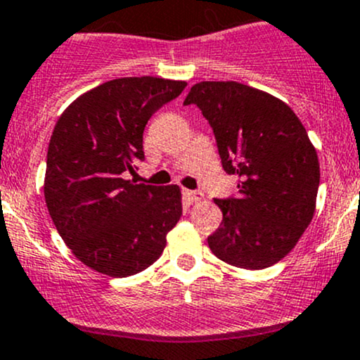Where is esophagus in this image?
Masks as SVG:
<instances>
[{
	"label": "esophagus",
	"instance_id": "obj_1",
	"mask_svg": "<svg viewBox=\"0 0 360 360\" xmlns=\"http://www.w3.org/2000/svg\"><path fill=\"white\" fill-rule=\"evenodd\" d=\"M183 195H184V198H186L188 203H196V202H202V200H203V195L200 191L184 190Z\"/></svg>",
	"mask_w": 360,
	"mask_h": 360
}]
</instances>
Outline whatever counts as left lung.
<instances>
[{
	"instance_id": "8db88e82",
	"label": "left lung",
	"mask_w": 360,
	"mask_h": 360,
	"mask_svg": "<svg viewBox=\"0 0 360 360\" xmlns=\"http://www.w3.org/2000/svg\"><path fill=\"white\" fill-rule=\"evenodd\" d=\"M209 120L222 167L236 174V198L217 200V259L266 269L295 248L316 212L319 160L307 131L285 101L234 81H203L188 93Z\"/></svg>"
}]
</instances>
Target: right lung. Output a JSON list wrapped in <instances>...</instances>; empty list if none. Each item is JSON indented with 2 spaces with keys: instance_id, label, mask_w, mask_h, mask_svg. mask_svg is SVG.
Wrapping results in <instances>:
<instances>
[{
  "instance_id": "add662e5",
  "label": "right lung",
  "mask_w": 360,
  "mask_h": 360,
  "mask_svg": "<svg viewBox=\"0 0 360 360\" xmlns=\"http://www.w3.org/2000/svg\"><path fill=\"white\" fill-rule=\"evenodd\" d=\"M184 81L120 77L81 94L63 110L48 146L44 200L56 231L89 269L127 278L164 252L183 215L181 190L134 184L124 172L145 160L143 131Z\"/></svg>"
}]
</instances>
